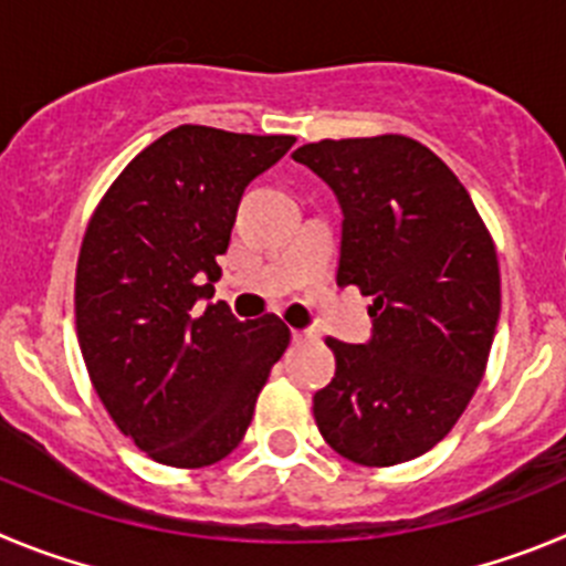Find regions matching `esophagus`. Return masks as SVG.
<instances>
[{
    "instance_id": "obj_1",
    "label": "esophagus",
    "mask_w": 566,
    "mask_h": 566,
    "mask_svg": "<svg viewBox=\"0 0 566 566\" xmlns=\"http://www.w3.org/2000/svg\"><path fill=\"white\" fill-rule=\"evenodd\" d=\"M313 338V329H293V340L295 344H302V340Z\"/></svg>"
}]
</instances>
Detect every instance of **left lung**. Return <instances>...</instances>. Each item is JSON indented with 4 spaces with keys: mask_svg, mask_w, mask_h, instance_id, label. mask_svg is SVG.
<instances>
[{
    "mask_svg": "<svg viewBox=\"0 0 566 566\" xmlns=\"http://www.w3.org/2000/svg\"><path fill=\"white\" fill-rule=\"evenodd\" d=\"M293 160L344 213L338 284L371 295L366 344L327 338L321 437L358 465L415 460L454 429L485 375L499 321L491 233L454 171L411 137L318 140Z\"/></svg>",
    "mask_w": 566,
    "mask_h": 566,
    "instance_id": "left-lung-1",
    "label": "left lung"
}]
</instances>
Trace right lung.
<instances>
[{
    "instance_id": "obj_1",
    "label": "right lung",
    "mask_w": 566,
    "mask_h": 566,
    "mask_svg": "<svg viewBox=\"0 0 566 566\" xmlns=\"http://www.w3.org/2000/svg\"><path fill=\"white\" fill-rule=\"evenodd\" d=\"M295 144L177 126L109 186L75 271V329L86 371L126 437L151 460L202 468L251 426L271 366L290 344L276 315L239 321L213 295L237 208Z\"/></svg>"
}]
</instances>
